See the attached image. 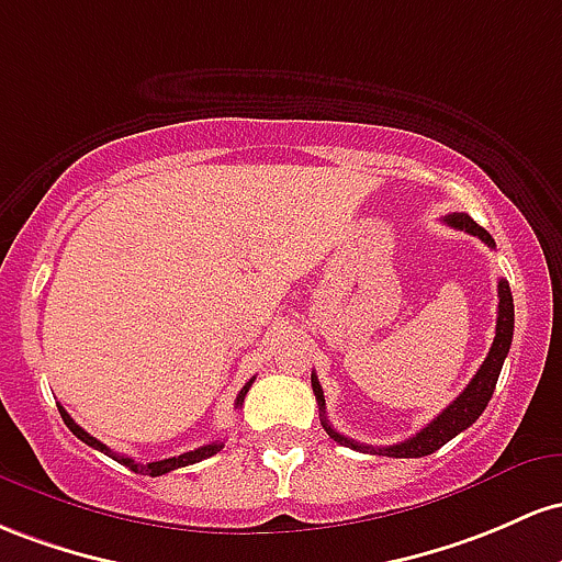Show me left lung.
Instances as JSON below:
<instances>
[{"label": "left lung", "instance_id": "1", "mask_svg": "<svg viewBox=\"0 0 562 562\" xmlns=\"http://www.w3.org/2000/svg\"><path fill=\"white\" fill-rule=\"evenodd\" d=\"M443 223L451 225V228H457V231L470 233V236H477L483 244H488L491 249L496 247L494 238H491V233L481 228V225H477L470 214L453 212L443 220ZM513 331H515L513 292H509V283L499 279V315H496V337H494V345H491L488 356H485V361L481 363V369H477V374L472 376V382L462 390V393H459V398L451 401L449 406H446L443 412H440L438 417L430 422V425L422 427L414 438L401 440V443H393V446H366V443H358V440H352V438H345V435H339L337 430H334V427L329 425V419H326V412H324L326 408L324 390H321L318 376L311 374V384H313L315 401H318V412H321V422H324V430L329 432L337 443L348 446V449L363 451V453H382V457H395V459H417V457H427V453L438 451L440 446L449 443V440L457 438L459 432L468 430L472 422L481 417L483 408L488 406L491 395H494L496 380H499L504 358H507L509 345H513Z\"/></svg>", "mask_w": 562, "mask_h": 562}]
</instances>
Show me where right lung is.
<instances>
[{
  "label": "right lung",
  "instance_id": "right-lung-1",
  "mask_svg": "<svg viewBox=\"0 0 562 562\" xmlns=\"http://www.w3.org/2000/svg\"><path fill=\"white\" fill-rule=\"evenodd\" d=\"M251 382H255V380H249V382L244 384V387H241V393H238V398H236V406H241L244 398H247V393H249ZM58 412H60L63 422H66L68 430H71L74 435H77V438L81 440V443H87V446H92V449L103 451L105 457L116 459L119 464H124V468H130L132 472H140V475H150V477H156V475H164V472H172V470H178V468H188V464H196V462H201V459H210V457H214V453H217L220 449H223V443H220V440H214V443H210V446H201V449H196V451H186V453H180V457L161 459V462L137 464L135 459H130V457H119L116 451H111L109 446L100 443V440H98V438H92L90 432L81 430V427L77 425V422H74L71 417H68V412H66V408H63V406H58Z\"/></svg>",
  "mask_w": 562,
  "mask_h": 562
}]
</instances>
